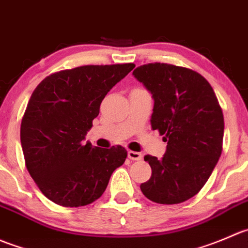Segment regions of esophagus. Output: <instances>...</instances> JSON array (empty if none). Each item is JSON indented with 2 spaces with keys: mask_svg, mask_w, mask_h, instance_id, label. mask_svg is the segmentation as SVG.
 <instances>
[{
  "mask_svg": "<svg viewBox=\"0 0 248 248\" xmlns=\"http://www.w3.org/2000/svg\"><path fill=\"white\" fill-rule=\"evenodd\" d=\"M127 158L131 159V160H141L142 154L139 153V152L129 151V152H127Z\"/></svg>",
  "mask_w": 248,
  "mask_h": 248,
  "instance_id": "1",
  "label": "esophagus"
}]
</instances>
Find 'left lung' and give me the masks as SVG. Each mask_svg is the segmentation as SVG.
<instances>
[{"label": "left lung", "instance_id": "8db88e82", "mask_svg": "<svg viewBox=\"0 0 248 248\" xmlns=\"http://www.w3.org/2000/svg\"><path fill=\"white\" fill-rule=\"evenodd\" d=\"M132 75L152 94V129L168 142L161 159L144 156L152 176L140 188L154 202L180 204L200 192L219 159L222 108L210 83L189 68L155 62Z\"/></svg>", "mask_w": 248, "mask_h": 248}]
</instances>
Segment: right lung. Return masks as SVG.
<instances>
[{
    "label": "right lung",
    "instance_id": "add662e5",
    "mask_svg": "<svg viewBox=\"0 0 248 248\" xmlns=\"http://www.w3.org/2000/svg\"><path fill=\"white\" fill-rule=\"evenodd\" d=\"M134 67L80 66L48 76L33 90L21 121V147L31 177L55 204H92L124 164L122 146L99 148L84 140L104 97Z\"/></svg>",
    "mask_w": 248,
    "mask_h": 248
}]
</instances>
